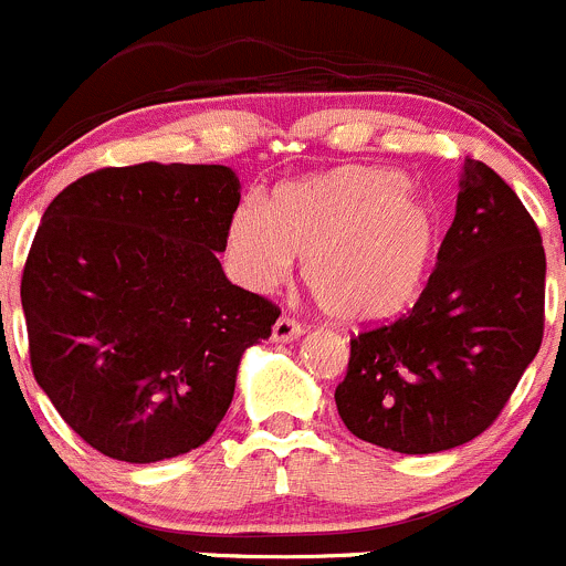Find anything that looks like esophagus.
Segmentation results:
<instances>
[{"label": "esophagus", "mask_w": 566, "mask_h": 566, "mask_svg": "<svg viewBox=\"0 0 566 566\" xmlns=\"http://www.w3.org/2000/svg\"><path fill=\"white\" fill-rule=\"evenodd\" d=\"M305 333V327H302L296 318L291 316H281L275 322V327H272V340H277V344H289V340L300 338V335Z\"/></svg>", "instance_id": "34e87169"}]
</instances>
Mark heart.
<instances>
[{
  "mask_svg": "<svg viewBox=\"0 0 566 566\" xmlns=\"http://www.w3.org/2000/svg\"><path fill=\"white\" fill-rule=\"evenodd\" d=\"M438 244L432 203L385 167L344 165L281 184L270 206L244 200L228 226L239 281L270 291L305 259V283L340 322H377L410 305Z\"/></svg>",
  "mask_w": 566,
  "mask_h": 566,
  "instance_id": "b5f03b06",
  "label": "heart"
}]
</instances>
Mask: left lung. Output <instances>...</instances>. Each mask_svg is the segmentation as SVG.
Returning <instances> with one entry per match:
<instances>
[{"mask_svg": "<svg viewBox=\"0 0 566 566\" xmlns=\"http://www.w3.org/2000/svg\"><path fill=\"white\" fill-rule=\"evenodd\" d=\"M542 333L539 228L514 189L468 156L454 222L416 305L349 338L340 421L399 454L457 449L495 423Z\"/></svg>", "mask_w": 566, "mask_h": 566, "instance_id": "left-lung-1", "label": "left lung"}]
</instances>
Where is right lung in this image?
Listing matches in <instances>:
<instances>
[{
	"mask_svg": "<svg viewBox=\"0 0 566 566\" xmlns=\"http://www.w3.org/2000/svg\"><path fill=\"white\" fill-rule=\"evenodd\" d=\"M239 198L231 167L143 161L49 203L21 275L30 366L104 457L145 465L203 446L244 349L272 335L281 307L217 259Z\"/></svg>",
	"mask_w": 566,
	"mask_h": 566,
	"instance_id": "right-lung-1",
	"label": "right lung"
}]
</instances>
